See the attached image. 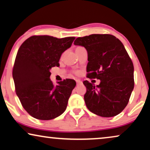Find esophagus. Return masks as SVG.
I'll return each instance as SVG.
<instances>
[{
    "label": "esophagus",
    "instance_id": "1",
    "mask_svg": "<svg viewBox=\"0 0 150 150\" xmlns=\"http://www.w3.org/2000/svg\"><path fill=\"white\" fill-rule=\"evenodd\" d=\"M76 85H81V84L82 83V82L80 81V80H76Z\"/></svg>",
    "mask_w": 150,
    "mask_h": 150
}]
</instances>
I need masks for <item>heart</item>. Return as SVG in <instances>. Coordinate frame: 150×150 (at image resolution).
<instances>
[{"label": "heart", "instance_id": "b5f03b06", "mask_svg": "<svg viewBox=\"0 0 150 150\" xmlns=\"http://www.w3.org/2000/svg\"><path fill=\"white\" fill-rule=\"evenodd\" d=\"M83 47H82V46H76L75 48V51H78L79 50H80V49H81V48H83ZM73 73L74 74H79V71H73Z\"/></svg>", "mask_w": 150, "mask_h": 150}]
</instances>
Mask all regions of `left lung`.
<instances>
[{"label":"left lung","instance_id":"1","mask_svg":"<svg viewBox=\"0 0 150 150\" xmlns=\"http://www.w3.org/2000/svg\"><path fill=\"white\" fill-rule=\"evenodd\" d=\"M74 44L87 51V77L100 80L96 87L83 81L87 108L103 117L120 114L128 104L134 85V66L124 45L110 34L78 38Z\"/></svg>","mask_w":150,"mask_h":150}]
</instances>
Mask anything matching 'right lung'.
<instances>
[{
    "label": "right lung",
    "mask_w": 150,
    "mask_h": 150,
    "mask_svg": "<svg viewBox=\"0 0 150 150\" xmlns=\"http://www.w3.org/2000/svg\"><path fill=\"white\" fill-rule=\"evenodd\" d=\"M74 39L33 35L18 49L12 72L16 93L33 117L52 120L66 109L76 82L64 79L54 86L50 79V69L59 66L61 54L71 46Z\"/></svg>",
    "instance_id": "1"
}]
</instances>
